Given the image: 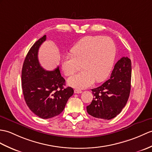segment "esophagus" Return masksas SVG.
<instances>
[{
  "label": "esophagus",
  "instance_id": "obj_1",
  "mask_svg": "<svg viewBox=\"0 0 152 152\" xmlns=\"http://www.w3.org/2000/svg\"><path fill=\"white\" fill-rule=\"evenodd\" d=\"M82 93V90H80V89H75V93L76 94H80V93Z\"/></svg>",
  "mask_w": 152,
  "mask_h": 152
}]
</instances>
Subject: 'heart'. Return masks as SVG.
<instances>
[{
	"label": "heart",
	"mask_w": 152,
	"mask_h": 152,
	"mask_svg": "<svg viewBox=\"0 0 152 152\" xmlns=\"http://www.w3.org/2000/svg\"><path fill=\"white\" fill-rule=\"evenodd\" d=\"M71 54L63 59L62 70L66 76H71L82 64L83 71L68 80L69 86L82 89L91 86L95 80L101 82L108 77L114 64L116 45L107 36H87L74 46Z\"/></svg>",
	"instance_id": "1"
}]
</instances>
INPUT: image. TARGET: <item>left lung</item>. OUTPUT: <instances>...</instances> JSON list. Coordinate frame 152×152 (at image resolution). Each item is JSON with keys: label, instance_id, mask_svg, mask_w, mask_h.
Returning <instances> with one entry per match:
<instances>
[{"label": "left lung", "instance_id": "8db88e82", "mask_svg": "<svg viewBox=\"0 0 152 152\" xmlns=\"http://www.w3.org/2000/svg\"><path fill=\"white\" fill-rule=\"evenodd\" d=\"M132 62L123 57L116 63L111 77L101 86L93 89V100L87 106L90 115L97 118H115L124 107L131 90Z\"/></svg>", "mask_w": 152, "mask_h": 152}]
</instances>
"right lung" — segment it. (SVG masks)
I'll list each match as a JSON object with an SVG mask.
<instances>
[{"label": "right lung", "instance_id": "obj_1", "mask_svg": "<svg viewBox=\"0 0 152 152\" xmlns=\"http://www.w3.org/2000/svg\"><path fill=\"white\" fill-rule=\"evenodd\" d=\"M46 38L45 35L28 51L21 75L23 93L28 107L35 115L43 119L61 113L74 93L72 87H64L65 80L61 76L59 66L48 71L39 62V48Z\"/></svg>", "mask_w": 152, "mask_h": 152}]
</instances>
